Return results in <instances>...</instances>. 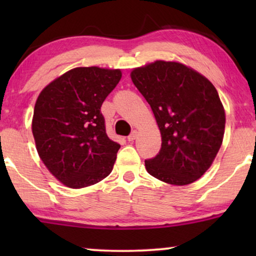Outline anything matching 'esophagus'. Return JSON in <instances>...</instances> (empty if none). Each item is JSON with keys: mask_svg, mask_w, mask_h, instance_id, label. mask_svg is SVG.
<instances>
[{"mask_svg": "<svg viewBox=\"0 0 256 256\" xmlns=\"http://www.w3.org/2000/svg\"><path fill=\"white\" fill-rule=\"evenodd\" d=\"M136 136H138V132H136V130H132V134L129 135L128 138H128V141H129V142H132V141H134V140L136 138Z\"/></svg>", "mask_w": 256, "mask_h": 256, "instance_id": "34e87169", "label": "esophagus"}]
</instances>
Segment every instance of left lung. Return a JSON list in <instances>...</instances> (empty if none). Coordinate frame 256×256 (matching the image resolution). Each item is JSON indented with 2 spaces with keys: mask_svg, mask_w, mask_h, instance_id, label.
I'll use <instances>...</instances> for the list:
<instances>
[{
  "mask_svg": "<svg viewBox=\"0 0 256 256\" xmlns=\"http://www.w3.org/2000/svg\"><path fill=\"white\" fill-rule=\"evenodd\" d=\"M132 80L152 107L162 146L146 171L174 185L194 183L211 166L222 143L225 110L205 76L174 62L135 68Z\"/></svg>",
  "mask_w": 256,
  "mask_h": 256,
  "instance_id": "8db88e82",
  "label": "left lung"
}]
</instances>
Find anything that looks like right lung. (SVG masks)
<instances>
[{"label": "right lung", "mask_w": 256, "mask_h": 256, "mask_svg": "<svg viewBox=\"0 0 256 256\" xmlns=\"http://www.w3.org/2000/svg\"><path fill=\"white\" fill-rule=\"evenodd\" d=\"M121 76L120 70L76 68L38 96L32 118L38 155L66 186H90L113 170L120 144L107 136L101 106Z\"/></svg>", "instance_id": "obj_1"}]
</instances>
